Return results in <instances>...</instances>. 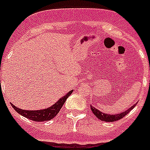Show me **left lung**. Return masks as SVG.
<instances>
[{
	"instance_id": "1",
	"label": "left lung",
	"mask_w": 150,
	"mask_h": 150,
	"mask_svg": "<svg viewBox=\"0 0 150 150\" xmlns=\"http://www.w3.org/2000/svg\"><path fill=\"white\" fill-rule=\"evenodd\" d=\"M137 103L134 104L131 107H129L128 110H126L125 111H123L122 113H120V114H116V115H110V114H106V113H103V112L100 111L99 110L96 109L95 107L92 106L91 105V109L93 114L97 117V118H98L99 120L104 121V122H115V121H117L122 118L124 116H126L129 112L131 110H133L135 107V106L137 105Z\"/></svg>"
}]
</instances>
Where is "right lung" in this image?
Masks as SVG:
<instances>
[{
	"instance_id": "1",
	"label": "right lung",
	"mask_w": 150,
	"mask_h": 150,
	"mask_svg": "<svg viewBox=\"0 0 150 150\" xmlns=\"http://www.w3.org/2000/svg\"><path fill=\"white\" fill-rule=\"evenodd\" d=\"M72 92H73V90H71L67 95L60 98L55 104H53L52 106L47 107L46 109L37 110H25L20 109L19 107L13 105V104H12V106L18 114L24 116V117H27L30 120L35 121V122L49 121L57 115V114L62 108V106H64V104L66 102L67 98L71 95Z\"/></svg>"
}]
</instances>
